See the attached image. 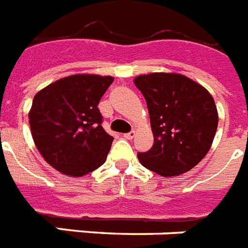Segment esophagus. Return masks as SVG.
<instances>
[{"mask_svg": "<svg viewBox=\"0 0 248 248\" xmlns=\"http://www.w3.org/2000/svg\"><path fill=\"white\" fill-rule=\"evenodd\" d=\"M134 137H135V131H130V132H127V134H124V138H126V139H128V140H130V139H132Z\"/></svg>", "mask_w": 248, "mask_h": 248, "instance_id": "esophagus-1", "label": "esophagus"}]
</instances>
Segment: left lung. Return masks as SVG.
<instances>
[{"label": "left lung", "instance_id": "left-lung-1", "mask_svg": "<svg viewBox=\"0 0 248 248\" xmlns=\"http://www.w3.org/2000/svg\"><path fill=\"white\" fill-rule=\"evenodd\" d=\"M134 84L147 101L154 145L138 154L144 168L161 177L183 174L211 149L218 113L212 94L177 73L138 75Z\"/></svg>", "mask_w": 248, "mask_h": 248}]
</instances>
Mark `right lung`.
I'll return each instance as SVG.
<instances>
[{
  "label": "right lung",
  "instance_id": "1",
  "mask_svg": "<svg viewBox=\"0 0 248 248\" xmlns=\"http://www.w3.org/2000/svg\"><path fill=\"white\" fill-rule=\"evenodd\" d=\"M114 78L75 74L40 90L28 113L36 148L62 174L83 177L103 165L113 143L99 101Z\"/></svg>",
  "mask_w": 248,
  "mask_h": 248
}]
</instances>
